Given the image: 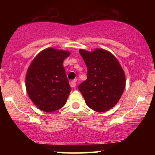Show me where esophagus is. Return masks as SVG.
<instances>
[{
    "instance_id": "esophagus-1",
    "label": "esophagus",
    "mask_w": 155,
    "mask_h": 155,
    "mask_svg": "<svg viewBox=\"0 0 155 155\" xmlns=\"http://www.w3.org/2000/svg\"><path fill=\"white\" fill-rule=\"evenodd\" d=\"M70 85H71V87H73V88L76 87V79H74V80H73V81H70Z\"/></svg>"
}]
</instances>
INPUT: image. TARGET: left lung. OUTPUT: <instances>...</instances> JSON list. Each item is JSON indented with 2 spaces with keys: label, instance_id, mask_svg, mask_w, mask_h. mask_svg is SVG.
Instances as JSON below:
<instances>
[{
  "label": "left lung",
  "instance_id": "left-lung-1",
  "mask_svg": "<svg viewBox=\"0 0 155 155\" xmlns=\"http://www.w3.org/2000/svg\"><path fill=\"white\" fill-rule=\"evenodd\" d=\"M87 67V79L79 85L85 103L97 112L113 108L125 87V74L118 60L110 51L95 49H79Z\"/></svg>",
  "mask_w": 155,
  "mask_h": 155
}]
</instances>
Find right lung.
Masks as SVG:
<instances>
[{"label":"right lung","instance_id":"right-lung-1","mask_svg":"<svg viewBox=\"0 0 155 155\" xmlns=\"http://www.w3.org/2000/svg\"><path fill=\"white\" fill-rule=\"evenodd\" d=\"M70 54L68 51L47 48L35 57L28 68L27 92L41 111L54 112L66 104L71 88L63 64Z\"/></svg>","mask_w":155,"mask_h":155}]
</instances>
